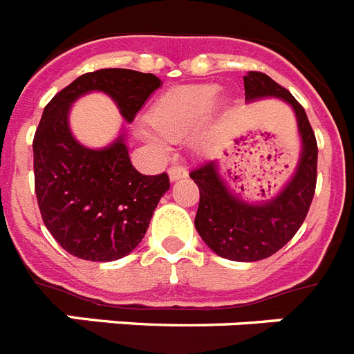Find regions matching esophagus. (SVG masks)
Returning <instances> with one entry per match:
<instances>
[{"instance_id":"obj_1","label":"esophagus","mask_w":354,"mask_h":354,"mask_svg":"<svg viewBox=\"0 0 354 354\" xmlns=\"http://www.w3.org/2000/svg\"><path fill=\"white\" fill-rule=\"evenodd\" d=\"M169 176H171L172 182L182 180V178L187 176V169L182 167V165H172V167L169 169Z\"/></svg>"}]
</instances>
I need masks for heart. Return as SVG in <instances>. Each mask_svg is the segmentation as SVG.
<instances>
[{
  "label": "heart",
  "instance_id": "1",
  "mask_svg": "<svg viewBox=\"0 0 354 354\" xmlns=\"http://www.w3.org/2000/svg\"><path fill=\"white\" fill-rule=\"evenodd\" d=\"M218 97L216 84H189L163 93L147 113V124L163 140L180 142L200 129L212 113ZM196 145L207 149L212 144V133H196Z\"/></svg>",
  "mask_w": 354,
  "mask_h": 354
}]
</instances>
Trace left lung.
Segmentation results:
<instances>
[{"label":"left lung","mask_w":354,"mask_h":354,"mask_svg":"<svg viewBox=\"0 0 354 354\" xmlns=\"http://www.w3.org/2000/svg\"><path fill=\"white\" fill-rule=\"evenodd\" d=\"M246 100L279 97L292 104L302 138L301 162L292 182L272 201L254 205L234 196L218 174V163L205 162L191 171L200 189L194 227L209 248L230 261L266 259L281 250L304 223L317 187V138L304 108L286 88L263 71L245 75Z\"/></svg>","instance_id":"left-lung-1"}]
</instances>
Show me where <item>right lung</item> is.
<instances>
[{"instance_id": "right-lung-1", "label": "right lung", "mask_w": 354, "mask_h": 354, "mask_svg": "<svg viewBox=\"0 0 354 354\" xmlns=\"http://www.w3.org/2000/svg\"><path fill=\"white\" fill-rule=\"evenodd\" d=\"M158 88L153 73L104 68L77 77L46 104L32 144L35 196L44 227L68 254L106 263L133 252L171 187L167 172L145 176L133 167L124 136L100 151L79 144L68 127L71 102L104 91L133 122Z\"/></svg>"}]
</instances>
